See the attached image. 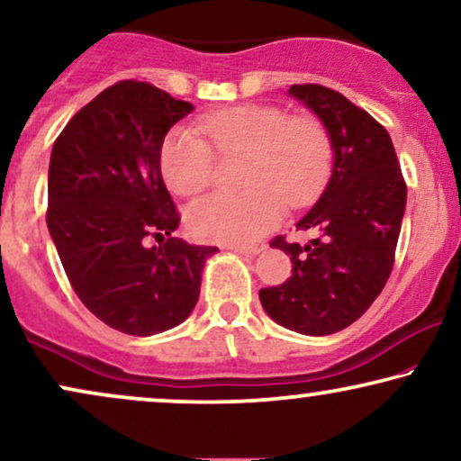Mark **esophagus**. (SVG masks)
<instances>
[{
	"instance_id": "obj_1",
	"label": "esophagus",
	"mask_w": 461,
	"mask_h": 461,
	"mask_svg": "<svg viewBox=\"0 0 461 461\" xmlns=\"http://www.w3.org/2000/svg\"><path fill=\"white\" fill-rule=\"evenodd\" d=\"M267 244L264 240H258V242H250V244H231V250H238V253H244V255H259L261 250H266Z\"/></svg>"
}]
</instances>
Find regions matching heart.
Wrapping results in <instances>:
<instances>
[{
	"instance_id": "heart-1",
	"label": "heart",
	"mask_w": 461,
	"mask_h": 461,
	"mask_svg": "<svg viewBox=\"0 0 461 461\" xmlns=\"http://www.w3.org/2000/svg\"><path fill=\"white\" fill-rule=\"evenodd\" d=\"M219 159L240 161L242 191L203 197L187 212L191 234L208 242H249L281 219L285 203L306 206L328 183L334 138L317 114H287L274 104H240L176 127L159 149L161 176L180 197L211 187Z\"/></svg>"
}]
</instances>
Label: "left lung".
Instances as JSON below:
<instances>
[{"instance_id": "8db88e82", "label": "left lung", "mask_w": 461, "mask_h": 461, "mask_svg": "<svg viewBox=\"0 0 461 461\" xmlns=\"http://www.w3.org/2000/svg\"><path fill=\"white\" fill-rule=\"evenodd\" d=\"M334 138V172L298 230L319 231L300 247L276 236L291 255V276L259 291L266 312L287 330L328 336L351 325L385 287L395 261L406 180L392 138L375 116L330 86L291 85Z\"/></svg>"}]
</instances>
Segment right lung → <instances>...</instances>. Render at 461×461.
Returning a JSON list of instances; mask_svg holds the SVG:
<instances>
[{
  "mask_svg": "<svg viewBox=\"0 0 461 461\" xmlns=\"http://www.w3.org/2000/svg\"><path fill=\"white\" fill-rule=\"evenodd\" d=\"M194 106L142 80H119L52 144L46 223L80 302L110 328L153 336L183 323L217 247L172 238L180 223L161 178L166 133ZM150 235L163 240L147 248Z\"/></svg>",
  "mask_w": 461,
  "mask_h": 461,
  "instance_id": "add662e5",
  "label": "right lung"
}]
</instances>
